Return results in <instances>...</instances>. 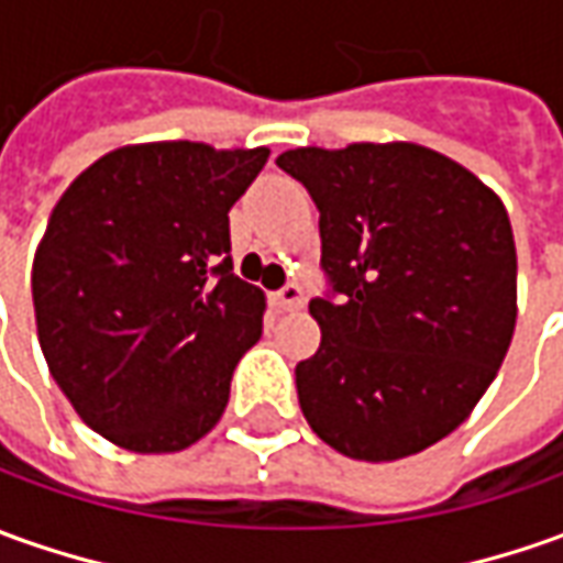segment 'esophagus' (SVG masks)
I'll return each instance as SVG.
<instances>
[{"mask_svg": "<svg viewBox=\"0 0 563 563\" xmlns=\"http://www.w3.org/2000/svg\"><path fill=\"white\" fill-rule=\"evenodd\" d=\"M271 305L277 308V311H296L305 305V292H301V286L296 283H286L283 289H277L274 296H271Z\"/></svg>", "mask_w": 563, "mask_h": 563, "instance_id": "34e87169", "label": "esophagus"}]
</instances>
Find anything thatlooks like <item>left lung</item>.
<instances>
[{
	"instance_id": "1",
	"label": "left lung",
	"mask_w": 563,
	"mask_h": 563,
	"mask_svg": "<svg viewBox=\"0 0 563 563\" xmlns=\"http://www.w3.org/2000/svg\"><path fill=\"white\" fill-rule=\"evenodd\" d=\"M277 166L320 209V267L336 296L308 305L320 323V347L296 366L308 426L363 462L422 453L468 419L511 345L506 206L410 141L296 147Z\"/></svg>"
}]
</instances>
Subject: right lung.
<instances>
[{
	"label": "right lung",
	"mask_w": 563,
	"mask_h": 563,
	"mask_svg": "<svg viewBox=\"0 0 563 563\" xmlns=\"http://www.w3.org/2000/svg\"><path fill=\"white\" fill-rule=\"evenodd\" d=\"M267 153L129 144L52 209L30 274L42 354L79 419L122 450L206 438L262 339L265 292L233 274L228 212Z\"/></svg>",
	"instance_id": "1"
}]
</instances>
